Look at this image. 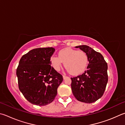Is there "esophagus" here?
Segmentation results:
<instances>
[{
  "label": "esophagus",
  "instance_id": "esophagus-1",
  "mask_svg": "<svg viewBox=\"0 0 125 125\" xmlns=\"http://www.w3.org/2000/svg\"><path fill=\"white\" fill-rule=\"evenodd\" d=\"M67 78V76H65V75H63V79H64H64H65V78Z\"/></svg>",
  "mask_w": 125,
  "mask_h": 125
}]
</instances>
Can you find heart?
I'll return each mask as SVG.
<instances>
[{"mask_svg": "<svg viewBox=\"0 0 125 125\" xmlns=\"http://www.w3.org/2000/svg\"><path fill=\"white\" fill-rule=\"evenodd\" d=\"M50 62L56 71H59L65 63L68 72L73 75H79L85 71L88 63V57L84 51L67 47L59 51L58 56H52Z\"/></svg>", "mask_w": 125, "mask_h": 125, "instance_id": "obj_1", "label": "heart"}]
</instances>
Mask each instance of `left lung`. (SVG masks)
Returning <instances> with one entry per match:
<instances>
[{"instance_id":"left-lung-1","label":"left lung","mask_w":125,"mask_h":125,"mask_svg":"<svg viewBox=\"0 0 125 125\" xmlns=\"http://www.w3.org/2000/svg\"><path fill=\"white\" fill-rule=\"evenodd\" d=\"M87 53V70L82 75L72 78L73 94L77 100L92 103L101 98L107 84L108 65L103 56L87 45L75 46Z\"/></svg>"}]
</instances>
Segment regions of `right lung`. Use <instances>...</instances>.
<instances>
[{
  "instance_id": "1",
  "label": "right lung",
  "mask_w": 125,
  "mask_h": 125,
  "mask_svg": "<svg viewBox=\"0 0 125 125\" xmlns=\"http://www.w3.org/2000/svg\"><path fill=\"white\" fill-rule=\"evenodd\" d=\"M53 47L34 49L20 59L16 70L19 88L31 104L42 106L51 103L57 94L63 77L51 66Z\"/></svg>"
}]
</instances>
